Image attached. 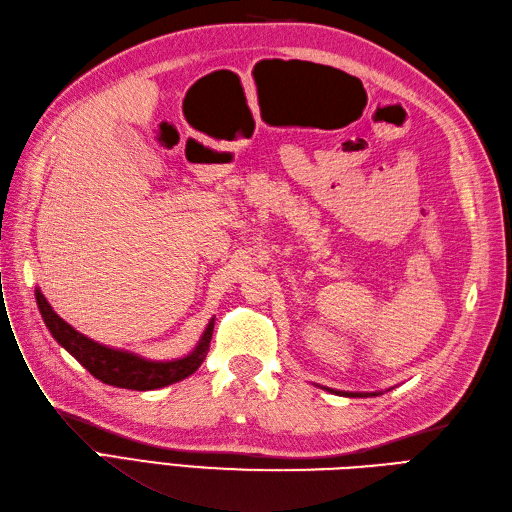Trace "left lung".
<instances>
[{"mask_svg": "<svg viewBox=\"0 0 512 512\" xmlns=\"http://www.w3.org/2000/svg\"><path fill=\"white\" fill-rule=\"evenodd\" d=\"M336 393H340V391H336ZM342 395H351V398H355V395H361V393H342Z\"/></svg>", "mask_w": 512, "mask_h": 512, "instance_id": "obj_1", "label": "left lung"}]
</instances>
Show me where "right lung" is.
<instances>
[{
    "instance_id": "right-lung-1",
    "label": "right lung",
    "mask_w": 512,
    "mask_h": 512,
    "mask_svg": "<svg viewBox=\"0 0 512 512\" xmlns=\"http://www.w3.org/2000/svg\"><path fill=\"white\" fill-rule=\"evenodd\" d=\"M36 302L46 327L51 329L53 338L63 346V349L72 357H76L80 364L85 366L95 378H100L102 383L121 387V389L148 391V389H159V387L183 381V378H187L202 366L210 338H212V323H210L202 336L200 346H197L189 357L166 361V364H161V361H146L125 351L108 349V346H102L89 340L87 336L78 334L72 325L65 323L57 312L48 306L46 298L38 289H36Z\"/></svg>"
}]
</instances>
